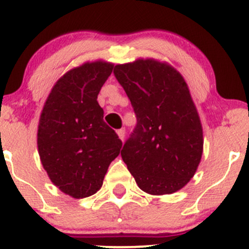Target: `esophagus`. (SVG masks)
Segmentation results:
<instances>
[{
	"label": "esophagus",
	"mask_w": 249,
	"mask_h": 249,
	"mask_svg": "<svg viewBox=\"0 0 249 249\" xmlns=\"http://www.w3.org/2000/svg\"><path fill=\"white\" fill-rule=\"evenodd\" d=\"M117 134H118V136H119V139H120V140H122V141H124V140H125V130H124V129L118 130Z\"/></svg>",
	"instance_id": "34e87169"
}]
</instances>
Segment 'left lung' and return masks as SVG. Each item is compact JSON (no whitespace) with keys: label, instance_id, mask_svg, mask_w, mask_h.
I'll use <instances>...</instances> for the list:
<instances>
[{"label":"left lung","instance_id":"8db88e82","mask_svg":"<svg viewBox=\"0 0 249 249\" xmlns=\"http://www.w3.org/2000/svg\"><path fill=\"white\" fill-rule=\"evenodd\" d=\"M137 124L122 158L143 192L172 194L196 172L202 155V126L189 89L178 71L165 62L139 59L117 65Z\"/></svg>","mask_w":249,"mask_h":249}]
</instances>
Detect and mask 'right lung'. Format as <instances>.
Instances as JSON below:
<instances>
[{
    "instance_id": "obj_1",
    "label": "right lung",
    "mask_w": 249,
    "mask_h": 249,
    "mask_svg": "<svg viewBox=\"0 0 249 249\" xmlns=\"http://www.w3.org/2000/svg\"><path fill=\"white\" fill-rule=\"evenodd\" d=\"M113 64L87 62L71 70L53 87L37 132L39 158L50 180L74 199L102 187L123 142L104 122L97 102Z\"/></svg>"
}]
</instances>
